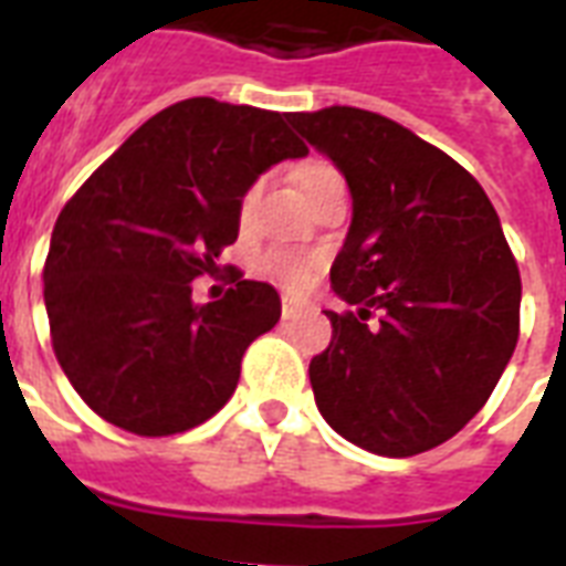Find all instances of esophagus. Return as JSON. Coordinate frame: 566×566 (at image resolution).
<instances>
[{
  "label": "esophagus",
  "mask_w": 566,
  "mask_h": 566,
  "mask_svg": "<svg viewBox=\"0 0 566 566\" xmlns=\"http://www.w3.org/2000/svg\"><path fill=\"white\" fill-rule=\"evenodd\" d=\"M300 311H302L300 302H293V300H287V296H284V300H282V317L284 319H296V317H300Z\"/></svg>",
  "instance_id": "esophagus-1"
}]
</instances>
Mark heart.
Segmentation results:
<instances>
[{
  "mask_svg": "<svg viewBox=\"0 0 566 566\" xmlns=\"http://www.w3.org/2000/svg\"><path fill=\"white\" fill-rule=\"evenodd\" d=\"M328 172H335L332 167L326 164H305L300 170L293 172V179L300 185V190L305 193L308 188H314L319 179H326ZM258 193V185L255 188H249L247 196H243V202H240V213L247 217L249 205L255 199ZM261 266H264L266 273L275 275V279H282L287 287H302V284L311 282V275L317 273V261L314 258H291L287 252H264L261 255Z\"/></svg>",
  "mask_w": 566,
  "mask_h": 566,
  "instance_id": "1",
  "label": "heart"
}]
</instances>
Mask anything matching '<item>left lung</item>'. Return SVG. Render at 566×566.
Here are the masks:
<instances>
[{
    "instance_id": "obj_1",
    "label": "left lung",
    "mask_w": 566,
    "mask_h": 566,
    "mask_svg": "<svg viewBox=\"0 0 566 566\" xmlns=\"http://www.w3.org/2000/svg\"><path fill=\"white\" fill-rule=\"evenodd\" d=\"M287 119L353 193L332 287L358 311H328L332 344L308 367L317 408L355 447L420 455L482 411L511 361L517 261L482 185L438 146L346 105Z\"/></svg>"
}]
</instances>
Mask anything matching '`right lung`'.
I'll return each mask as SVG.
<instances>
[{
    "label": "right lung",
    "mask_w": 566,
    "mask_h": 566,
    "mask_svg": "<svg viewBox=\"0 0 566 566\" xmlns=\"http://www.w3.org/2000/svg\"><path fill=\"white\" fill-rule=\"evenodd\" d=\"M302 155L279 111L196 96L146 119L64 205L43 266L49 335L102 420L167 438L229 402L282 300L238 275L222 300L193 305L190 282L238 240L258 176Z\"/></svg>",
    "instance_id": "1"
}]
</instances>
